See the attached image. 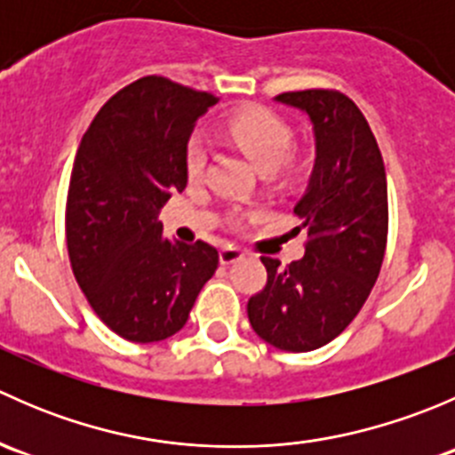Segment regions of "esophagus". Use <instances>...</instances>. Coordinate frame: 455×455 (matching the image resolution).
<instances>
[{
  "mask_svg": "<svg viewBox=\"0 0 455 455\" xmlns=\"http://www.w3.org/2000/svg\"><path fill=\"white\" fill-rule=\"evenodd\" d=\"M242 257H244V251L237 249V246L228 244V246H222V249H220V264H224V266L233 264V261L242 259Z\"/></svg>",
  "mask_w": 455,
  "mask_h": 455,
  "instance_id": "1",
  "label": "esophagus"
}]
</instances>
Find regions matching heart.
Wrapping results in <instances>:
<instances>
[{"label": "heart", "mask_w": 455, "mask_h": 455, "mask_svg": "<svg viewBox=\"0 0 455 455\" xmlns=\"http://www.w3.org/2000/svg\"><path fill=\"white\" fill-rule=\"evenodd\" d=\"M228 140L244 151L259 172L291 176L297 169L295 156H291L292 130L282 116L266 108H246L231 114L224 123ZM206 167V147L198 139L187 142L185 172L189 180H198Z\"/></svg>", "instance_id": "heart-1"}]
</instances>
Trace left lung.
I'll return each instance as SVG.
<instances>
[{"label": "left lung", "instance_id": "left-lung-1", "mask_svg": "<svg viewBox=\"0 0 455 455\" xmlns=\"http://www.w3.org/2000/svg\"><path fill=\"white\" fill-rule=\"evenodd\" d=\"M275 100L304 109L315 127V169L295 206L308 240L306 255L288 266L261 257L266 283L246 310L266 343L310 352L352 323L379 277L387 246V178L379 142L350 96L301 90Z\"/></svg>", "mask_w": 455, "mask_h": 455}]
</instances>
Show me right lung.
<instances>
[{
  "label": "right lung",
  "instance_id": "right-lung-1",
  "mask_svg": "<svg viewBox=\"0 0 455 455\" xmlns=\"http://www.w3.org/2000/svg\"><path fill=\"white\" fill-rule=\"evenodd\" d=\"M218 100L142 76L99 109L81 139L66 202L68 255L87 304L127 341L176 334L218 268L213 246L172 244L158 220L160 206L187 187L194 123Z\"/></svg>",
  "mask_w": 455,
  "mask_h": 455
}]
</instances>
